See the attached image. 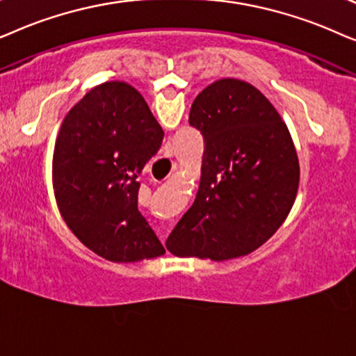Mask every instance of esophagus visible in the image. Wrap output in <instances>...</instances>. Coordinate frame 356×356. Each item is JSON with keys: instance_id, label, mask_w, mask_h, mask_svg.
Returning <instances> with one entry per match:
<instances>
[{"instance_id": "obj_1", "label": "esophagus", "mask_w": 356, "mask_h": 356, "mask_svg": "<svg viewBox=\"0 0 356 356\" xmlns=\"http://www.w3.org/2000/svg\"><path fill=\"white\" fill-rule=\"evenodd\" d=\"M163 241H164V239H163Z\"/></svg>"}]
</instances>
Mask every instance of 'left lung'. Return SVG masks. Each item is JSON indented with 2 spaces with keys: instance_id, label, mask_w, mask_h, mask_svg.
I'll return each mask as SVG.
<instances>
[{
  "instance_id": "1",
  "label": "left lung",
  "mask_w": 356,
  "mask_h": 356,
  "mask_svg": "<svg viewBox=\"0 0 356 356\" xmlns=\"http://www.w3.org/2000/svg\"><path fill=\"white\" fill-rule=\"evenodd\" d=\"M188 123L203 136L195 202L165 241L177 257H244L295 205L300 163L290 130L252 84L222 78L198 94Z\"/></svg>"
}]
</instances>
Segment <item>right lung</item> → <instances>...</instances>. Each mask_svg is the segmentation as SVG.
Instances as JSON below:
<instances>
[{"label":"right lung","instance_id":"add662e5","mask_svg":"<svg viewBox=\"0 0 356 356\" xmlns=\"http://www.w3.org/2000/svg\"><path fill=\"white\" fill-rule=\"evenodd\" d=\"M164 131L134 86L106 81L61 122L51 182L60 215L94 254L117 264L165 254L138 211V175Z\"/></svg>","mask_w":356,"mask_h":356}]
</instances>
